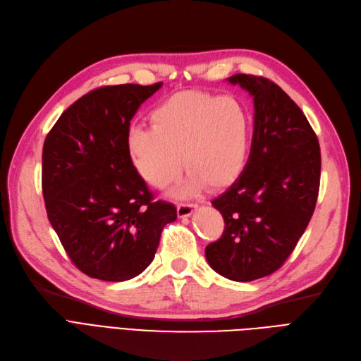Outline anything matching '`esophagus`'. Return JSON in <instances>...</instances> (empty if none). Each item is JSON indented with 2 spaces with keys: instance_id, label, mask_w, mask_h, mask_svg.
<instances>
[{
  "instance_id": "esophagus-1",
  "label": "esophagus",
  "mask_w": 361,
  "mask_h": 361,
  "mask_svg": "<svg viewBox=\"0 0 361 361\" xmlns=\"http://www.w3.org/2000/svg\"><path fill=\"white\" fill-rule=\"evenodd\" d=\"M196 209H197V205H196V204H178V207H177L178 217H180V219L190 217Z\"/></svg>"
}]
</instances>
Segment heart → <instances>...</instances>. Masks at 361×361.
<instances>
[{"instance_id": "b5f03b06", "label": "heart", "mask_w": 361, "mask_h": 361, "mask_svg": "<svg viewBox=\"0 0 361 361\" xmlns=\"http://www.w3.org/2000/svg\"><path fill=\"white\" fill-rule=\"evenodd\" d=\"M152 128H130L126 152L138 176L154 189H165L188 169L177 195L224 189L241 176L250 149L251 123L235 97L184 90L159 102ZM183 160L181 161L180 159Z\"/></svg>"}]
</instances>
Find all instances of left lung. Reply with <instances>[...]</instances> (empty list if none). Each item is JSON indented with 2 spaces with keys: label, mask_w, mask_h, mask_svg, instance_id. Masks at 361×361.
<instances>
[{
  "label": "left lung",
  "mask_w": 361,
  "mask_h": 361,
  "mask_svg": "<svg viewBox=\"0 0 361 361\" xmlns=\"http://www.w3.org/2000/svg\"><path fill=\"white\" fill-rule=\"evenodd\" d=\"M229 83L255 101V132L239 178L211 204L224 232L205 248L209 266L232 281L278 271L308 226L318 197L322 153L299 106L271 80L235 74Z\"/></svg>",
  "instance_id": "obj_1"
}]
</instances>
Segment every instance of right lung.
<instances>
[{"label": "right lung", "instance_id": "1", "mask_svg": "<svg viewBox=\"0 0 361 361\" xmlns=\"http://www.w3.org/2000/svg\"><path fill=\"white\" fill-rule=\"evenodd\" d=\"M162 83L104 86L66 109L43 147L47 217L87 276L128 281L153 259L177 208L156 201L126 152L132 117Z\"/></svg>", "mask_w": 361, "mask_h": 361}]
</instances>
